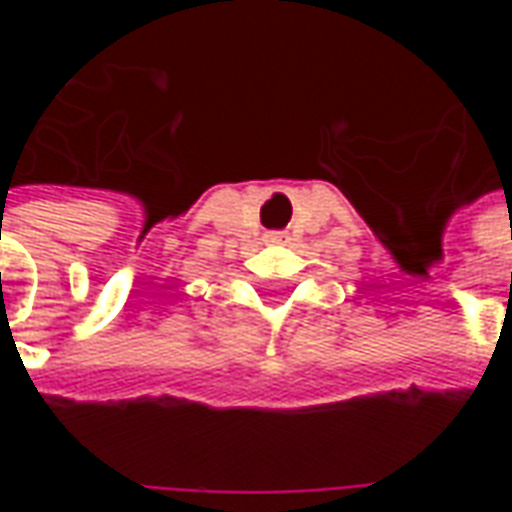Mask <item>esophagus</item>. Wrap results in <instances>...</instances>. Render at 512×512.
Instances as JSON below:
<instances>
[{
  "label": "esophagus",
  "mask_w": 512,
  "mask_h": 512,
  "mask_svg": "<svg viewBox=\"0 0 512 512\" xmlns=\"http://www.w3.org/2000/svg\"><path fill=\"white\" fill-rule=\"evenodd\" d=\"M266 241L268 244H285V241H288V233H285V230H271V233H266Z\"/></svg>",
  "instance_id": "1"
}]
</instances>
